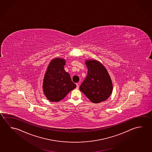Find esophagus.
I'll use <instances>...</instances> for the list:
<instances>
[{"instance_id":"obj_1","label":"esophagus","mask_w":152,"mask_h":152,"mask_svg":"<svg viewBox=\"0 0 152 152\" xmlns=\"http://www.w3.org/2000/svg\"><path fill=\"white\" fill-rule=\"evenodd\" d=\"M79 84H80V83H77V84H76V88L78 89V88H79Z\"/></svg>"}]
</instances>
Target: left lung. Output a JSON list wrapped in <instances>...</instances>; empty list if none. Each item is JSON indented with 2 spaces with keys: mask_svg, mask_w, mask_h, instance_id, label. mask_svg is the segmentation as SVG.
<instances>
[{
  "mask_svg": "<svg viewBox=\"0 0 152 152\" xmlns=\"http://www.w3.org/2000/svg\"><path fill=\"white\" fill-rule=\"evenodd\" d=\"M85 64L88 68V75L80 86V90L93 103L106 101L113 88L107 70L96 60H86Z\"/></svg>",
  "mask_w": 152,
  "mask_h": 152,
  "instance_id": "left-lung-1",
  "label": "left lung"
}]
</instances>
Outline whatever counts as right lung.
<instances>
[{
    "label": "right lung",
    "mask_w": 152,
    "mask_h": 152,
    "mask_svg": "<svg viewBox=\"0 0 152 152\" xmlns=\"http://www.w3.org/2000/svg\"><path fill=\"white\" fill-rule=\"evenodd\" d=\"M65 64L64 59L56 58L52 60L47 68L43 80V90L51 102L61 100L76 87L69 73L64 70Z\"/></svg>",
    "instance_id": "1"
}]
</instances>
